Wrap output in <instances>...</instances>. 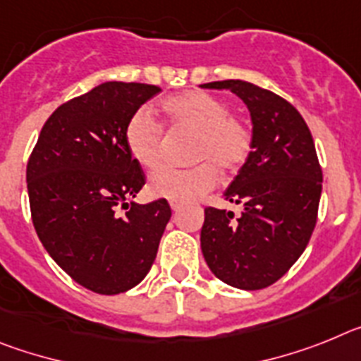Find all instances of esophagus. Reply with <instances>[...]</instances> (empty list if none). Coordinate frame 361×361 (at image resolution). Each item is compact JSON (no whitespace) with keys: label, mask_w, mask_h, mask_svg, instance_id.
<instances>
[{"label":"esophagus","mask_w":361,"mask_h":361,"mask_svg":"<svg viewBox=\"0 0 361 361\" xmlns=\"http://www.w3.org/2000/svg\"><path fill=\"white\" fill-rule=\"evenodd\" d=\"M171 209H172V211H174V212H176L178 209H180V203H171Z\"/></svg>","instance_id":"obj_1"}]
</instances>
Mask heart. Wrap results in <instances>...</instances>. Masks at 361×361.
Returning a JSON list of instances; mask_svg holds the SVG:
<instances>
[{"label":"heart","mask_w":361,"mask_h":361,"mask_svg":"<svg viewBox=\"0 0 361 361\" xmlns=\"http://www.w3.org/2000/svg\"><path fill=\"white\" fill-rule=\"evenodd\" d=\"M161 111L172 128L196 133L192 158L203 161L190 169H159L149 178L147 190L152 198L189 203L218 183V169L236 172L252 149V134L240 118L231 114L227 103L209 92L192 90L163 99ZM125 145L137 165L154 169L163 158L161 127L152 112L142 106L125 125Z\"/></svg>","instance_id":"heart-1"}]
</instances>
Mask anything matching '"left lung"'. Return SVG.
<instances>
[{
  "label": "left lung",
  "instance_id": "8db88e82",
  "mask_svg": "<svg viewBox=\"0 0 361 361\" xmlns=\"http://www.w3.org/2000/svg\"><path fill=\"white\" fill-rule=\"evenodd\" d=\"M202 87L236 94L252 123V149L224 194L241 214L207 207L203 258L224 283L265 289L293 267L314 231L322 169L311 130L289 102L249 81Z\"/></svg>",
  "mask_w": 361,
  "mask_h": 361
}]
</instances>
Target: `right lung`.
<instances>
[{"label":"right lung","mask_w":361,"mask_h":361,"mask_svg":"<svg viewBox=\"0 0 361 361\" xmlns=\"http://www.w3.org/2000/svg\"><path fill=\"white\" fill-rule=\"evenodd\" d=\"M145 83L105 81L58 106L27 165L37 238L72 280L98 294L136 287L150 271L171 219L167 200H127L145 185L125 145V125L159 92ZM120 204L126 214H117Z\"/></svg>","instance_id":"1"}]
</instances>
